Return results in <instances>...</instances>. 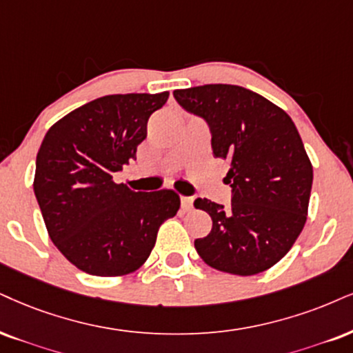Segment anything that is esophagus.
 Masks as SVG:
<instances>
[{"label":"esophagus","mask_w":353,"mask_h":353,"mask_svg":"<svg viewBox=\"0 0 353 353\" xmlns=\"http://www.w3.org/2000/svg\"><path fill=\"white\" fill-rule=\"evenodd\" d=\"M181 208H183L185 211H190L191 208H193V198L181 196Z\"/></svg>","instance_id":"obj_1"}]
</instances>
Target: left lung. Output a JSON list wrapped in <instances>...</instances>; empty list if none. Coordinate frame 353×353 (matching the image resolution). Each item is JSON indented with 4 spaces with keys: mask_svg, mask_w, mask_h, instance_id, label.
Returning a JSON list of instances; mask_svg holds the SVG:
<instances>
[{
    "mask_svg": "<svg viewBox=\"0 0 353 353\" xmlns=\"http://www.w3.org/2000/svg\"><path fill=\"white\" fill-rule=\"evenodd\" d=\"M173 97L206 121L212 154L230 165V206L194 201L212 219L194 249L219 272H265L288 254L306 223L312 165L296 125L276 104L237 85L193 86Z\"/></svg>",
    "mask_w": 353,
    "mask_h": 353,
    "instance_id": "1",
    "label": "left lung"
}]
</instances>
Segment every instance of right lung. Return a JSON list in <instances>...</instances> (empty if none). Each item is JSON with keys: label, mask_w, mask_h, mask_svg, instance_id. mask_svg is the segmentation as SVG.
<instances>
[{"label": "right lung", "mask_w": 353, "mask_h": 353, "mask_svg": "<svg viewBox=\"0 0 353 353\" xmlns=\"http://www.w3.org/2000/svg\"><path fill=\"white\" fill-rule=\"evenodd\" d=\"M167 99L168 91L108 94L68 112L43 137L34 193L52 242L81 272H136L160 225L180 210L173 190L143 193L112 180L136 159L147 121Z\"/></svg>", "instance_id": "1"}]
</instances>
